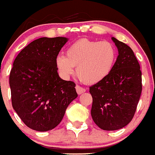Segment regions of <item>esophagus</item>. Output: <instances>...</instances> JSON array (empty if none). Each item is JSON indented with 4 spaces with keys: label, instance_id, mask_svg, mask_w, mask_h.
<instances>
[{
    "label": "esophagus",
    "instance_id": "obj_1",
    "mask_svg": "<svg viewBox=\"0 0 155 155\" xmlns=\"http://www.w3.org/2000/svg\"><path fill=\"white\" fill-rule=\"evenodd\" d=\"M76 92H77L78 94H81L86 91L85 88H83V87H80V86H79V85L76 86Z\"/></svg>",
    "mask_w": 155,
    "mask_h": 155
}]
</instances>
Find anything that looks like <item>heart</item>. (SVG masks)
<instances>
[{"label":"heart","instance_id":"heart-1","mask_svg":"<svg viewBox=\"0 0 155 155\" xmlns=\"http://www.w3.org/2000/svg\"><path fill=\"white\" fill-rule=\"evenodd\" d=\"M116 56L115 46L108 41L81 39L68 46L65 56L57 58L56 65L64 76L72 75L76 67V74L82 82L94 84L109 75Z\"/></svg>","mask_w":155,"mask_h":155}]
</instances>
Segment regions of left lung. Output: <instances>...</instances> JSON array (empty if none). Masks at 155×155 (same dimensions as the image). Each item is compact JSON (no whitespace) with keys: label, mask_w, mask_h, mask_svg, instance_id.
Masks as SVG:
<instances>
[{"label":"left lung","mask_w":155,"mask_h":155,"mask_svg":"<svg viewBox=\"0 0 155 155\" xmlns=\"http://www.w3.org/2000/svg\"><path fill=\"white\" fill-rule=\"evenodd\" d=\"M112 40L118 51L112 70L105 79L90 87L93 120L107 131L122 129L131 122L142 91L140 66L133 50L115 37Z\"/></svg>","instance_id":"1"}]
</instances>
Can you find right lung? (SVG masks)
<instances>
[{
  "mask_svg": "<svg viewBox=\"0 0 155 155\" xmlns=\"http://www.w3.org/2000/svg\"><path fill=\"white\" fill-rule=\"evenodd\" d=\"M68 39L42 37L21 50L9 76L12 104L29 128L44 132L61 122L77 97L76 83L59 77L56 59Z\"/></svg>",
  "mask_w": 155,
  "mask_h": 155,
  "instance_id": "1",
  "label": "right lung"
}]
</instances>
